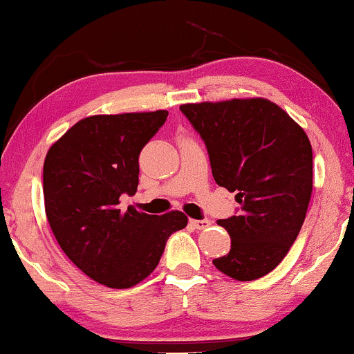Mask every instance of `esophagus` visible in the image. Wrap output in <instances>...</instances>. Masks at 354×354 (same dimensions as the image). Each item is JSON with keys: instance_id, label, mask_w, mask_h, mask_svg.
<instances>
[{"instance_id": "34e87169", "label": "esophagus", "mask_w": 354, "mask_h": 354, "mask_svg": "<svg viewBox=\"0 0 354 354\" xmlns=\"http://www.w3.org/2000/svg\"><path fill=\"white\" fill-rule=\"evenodd\" d=\"M189 222H191V225L198 230H204V229H207V227H210L209 218H201V221H198V218H191Z\"/></svg>"}]
</instances>
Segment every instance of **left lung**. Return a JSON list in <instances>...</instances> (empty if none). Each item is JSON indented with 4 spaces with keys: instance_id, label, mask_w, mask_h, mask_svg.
Segmentation results:
<instances>
[{
    "instance_id": "1",
    "label": "left lung",
    "mask_w": 354,
    "mask_h": 354,
    "mask_svg": "<svg viewBox=\"0 0 354 354\" xmlns=\"http://www.w3.org/2000/svg\"><path fill=\"white\" fill-rule=\"evenodd\" d=\"M181 113L207 147L212 176L236 192L239 216L217 221L232 245L214 266L236 281L271 272L296 241L312 196V145L265 97L198 102Z\"/></svg>"
}]
</instances>
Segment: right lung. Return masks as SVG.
<instances>
[{"label": "right lung", "instance_id": "1", "mask_svg": "<svg viewBox=\"0 0 354 354\" xmlns=\"http://www.w3.org/2000/svg\"><path fill=\"white\" fill-rule=\"evenodd\" d=\"M168 111L89 115L47 151L44 201L47 221L66 257L84 274L113 289L144 281L158 266L168 236L185 229L180 210L149 216L122 194H136L138 155Z\"/></svg>", "mask_w": 354, "mask_h": 354}]
</instances>
